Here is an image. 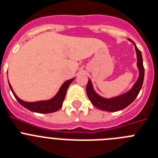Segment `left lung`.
Returning <instances> with one entry per match:
<instances>
[{"mask_svg":"<svg viewBox=\"0 0 158 158\" xmlns=\"http://www.w3.org/2000/svg\"><path fill=\"white\" fill-rule=\"evenodd\" d=\"M129 40L135 45V51H136L137 62H137V65H138V68H139V78H138L137 81L135 82V84L130 91L121 95V96H116V97L111 99L103 98L100 96H99L94 91L91 81L89 79L87 86H86L87 96L92 104L99 109L105 111H111V112L124 109L125 107L129 106L135 100V98L139 95L141 89H142L145 74V69L144 66H143V62H142V53L138 49V47H136L135 43L132 40Z\"/></svg>","mask_w":158,"mask_h":158,"instance_id":"obj_1","label":"left lung"}]
</instances>
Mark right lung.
<instances>
[{"label": "right lung", "mask_w": 158, "mask_h": 158, "mask_svg": "<svg viewBox=\"0 0 158 158\" xmlns=\"http://www.w3.org/2000/svg\"><path fill=\"white\" fill-rule=\"evenodd\" d=\"M74 78L68 80L65 82L60 88L59 91L57 93L56 96L54 98L51 99L49 100H44V101H38V102H25L23 100H20L19 97H17L15 93L12 90V88L9 83V87L13 93L15 98L17 100L19 104H21L25 108L28 109L31 111H34L37 113H43V114H47V113L55 112L58 110H59L62 107L63 100H65V95H66V91L71 82L73 81Z\"/></svg>", "instance_id": "add662e5"}]
</instances>
